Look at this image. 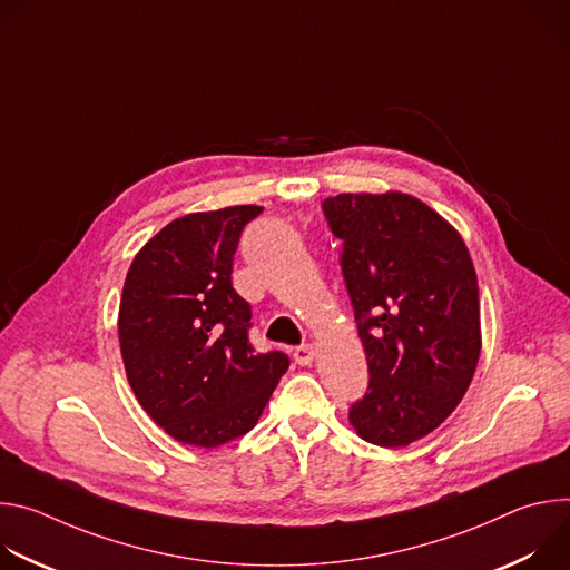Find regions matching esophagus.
<instances>
[{"mask_svg":"<svg viewBox=\"0 0 570 570\" xmlns=\"http://www.w3.org/2000/svg\"><path fill=\"white\" fill-rule=\"evenodd\" d=\"M313 356H315V350L311 345H299V347L293 350V361L297 365H311Z\"/></svg>","mask_w":570,"mask_h":570,"instance_id":"34e87169","label":"esophagus"}]
</instances>
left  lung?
<instances>
[{"label": "left lung", "instance_id": "1", "mask_svg": "<svg viewBox=\"0 0 570 570\" xmlns=\"http://www.w3.org/2000/svg\"><path fill=\"white\" fill-rule=\"evenodd\" d=\"M367 354L350 422L376 446H409L464 396L480 356L478 279L460 234L405 194L322 200Z\"/></svg>", "mask_w": 570, "mask_h": 570}]
</instances>
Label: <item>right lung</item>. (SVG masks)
<instances>
[{"instance_id":"right-lung-1","label":"right lung","mask_w":570,"mask_h":570,"mask_svg":"<svg viewBox=\"0 0 570 570\" xmlns=\"http://www.w3.org/2000/svg\"><path fill=\"white\" fill-rule=\"evenodd\" d=\"M264 207L189 214L159 229L126 275L119 345L150 420L178 442L220 446L246 435L288 370L250 343L253 308L232 286L243 227Z\"/></svg>"}]
</instances>
